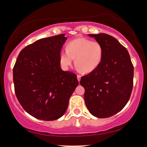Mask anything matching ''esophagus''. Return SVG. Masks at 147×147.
Here are the masks:
<instances>
[{"instance_id": "34e87169", "label": "esophagus", "mask_w": 147, "mask_h": 147, "mask_svg": "<svg viewBox=\"0 0 147 147\" xmlns=\"http://www.w3.org/2000/svg\"><path fill=\"white\" fill-rule=\"evenodd\" d=\"M77 80H78V82H80V80H81V76L79 75H77Z\"/></svg>"}]
</instances>
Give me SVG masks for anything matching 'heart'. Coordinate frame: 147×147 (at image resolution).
Instances as JSON below:
<instances>
[{
  "label": "heart",
  "instance_id": "obj_1",
  "mask_svg": "<svg viewBox=\"0 0 147 147\" xmlns=\"http://www.w3.org/2000/svg\"><path fill=\"white\" fill-rule=\"evenodd\" d=\"M102 56L103 48L98 41L80 37L72 40L65 50H61L59 61L62 68L68 70L75 58L76 68L89 73L98 67Z\"/></svg>",
  "mask_w": 147,
  "mask_h": 147
}]
</instances>
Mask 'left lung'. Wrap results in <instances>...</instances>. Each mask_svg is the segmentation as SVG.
<instances>
[{"label": "left lung", "mask_w": 147, "mask_h": 147, "mask_svg": "<svg viewBox=\"0 0 147 147\" xmlns=\"http://www.w3.org/2000/svg\"><path fill=\"white\" fill-rule=\"evenodd\" d=\"M88 36L102 45L103 56L98 67L81 79L80 84L85 89V104L95 117H109L129 102L133 65L128 50L113 36L104 33Z\"/></svg>", "instance_id": "left-lung-1"}]
</instances>
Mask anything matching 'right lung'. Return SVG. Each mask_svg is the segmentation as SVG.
<instances>
[{
	"label": "right lung",
	"mask_w": 147,
	"mask_h": 147,
	"mask_svg": "<svg viewBox=\"0 0 147 147\" xmlns=\"http://www.w3.org/2000/svg\"><path fill=\"white\" fill-rule=\"evenodd\" d=\"M65 34L41 38L21 50L14 69L15 93L23 109L36 119L52 121L65 114L79 85L77 75L61 68Z\"/></svg>",
	"instance_id": "obj_1"
}]
</instances>
